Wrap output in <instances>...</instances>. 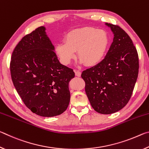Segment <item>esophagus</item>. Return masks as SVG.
<instances>
[{
	"mask_svg": "<svg viewBox=\"0 0 149 149\" xmlns=\"http://www.w3.org/2000/svg\"><path fill=\"white\" fill-rule=\"evenodd\" d=\"M75 75H76V76L80 77L81 75V72L78 71V70H75Z\"/></svg>",
	"mask_w": 149,
	"mask_h": 149,
	"instance_id": "1",
	"label": "esophagus"
}]
</instances>
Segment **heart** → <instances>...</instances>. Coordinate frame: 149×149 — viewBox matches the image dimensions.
I'll list each match as a JSON object with an SVG mask.
<instances>
[{"mask_svg":"<svg viewBox=\"0 0 149 149\" xmlns=\"http://www.w3.org/2000/svg\"><path fill=\"white\" fill-rule=\"evenodd\" d=\"M110 44V37L103 29L85 27L70 31L65 35L64 42L58 44L55 50L62 64L68 65L75 58L89 66L99 64L104 58Z\"/></svg>","mask_w":149,"mask_h":149,"instance_id":"obj_1","label":"heart"}]
</instances>
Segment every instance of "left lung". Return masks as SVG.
I'll use <instances>...</instances> for the list:
<instances>
[{
    "mask_svg": "<svg viewBox=\"0 0 149 149\" xmlns=\"http://www.w3.org/2000/svg\"><path fill=\"white\" fill-rule=\"evenodd\" d=\"M114 34L107 55L95 66L84 70L85 92L91 107L100 114L120 110L132 97L139 73V57L132 40L124 30L106 23Z\"/></svg>",
    "mask_w": 149,
    "mask_h": 149,
    "instance_id": "left-lung-1",
    "label": "left lung"
}]
</instances>
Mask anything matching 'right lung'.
I'll return each instance as SVG.
<instances>
[{
  "instance_id": "right-lung-1",
  "label": "right lung",
  "mask_w": 149,
  "mask_h": 149,
  "mask_svg": "<svg viewBox=\"0 0 149 149\" xmlns=\"http://www.w3.org/2000/svg\"><path fill=\"white\" fill-rule=\"evenodd\" d=\"M45 30L39 27L18 42L12 52L10 72L26 107L41 116L53 117L68 107V85L75 73L60 64Z\"/></svg>"
}]
</instances>
